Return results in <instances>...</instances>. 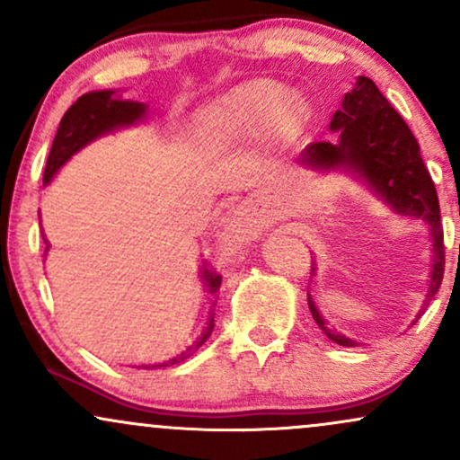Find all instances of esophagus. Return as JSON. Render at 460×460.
Masks as SVG:
<instances>
[{"mask_svg":"<svg viewBox=\"0 0 460 460\" xmlns=\"http://www.w3.org/2000/svg\"><path fill=\"white\" fill-rule=\"evenodd\" d=\"M234 225L235 229L244 235H252L260 229V220H257L255 208H252L251 200H244V203L237 205L234 212Z\"/></svg>","mask_w":460,"mask_h":460,"instance_id":"esophagus-1","label":"esophagus"}]
</instances>
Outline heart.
I'll return each instance as SVG.
<instances>
[{"instance_id": "obj_1", "label": "heart", "mask_w": 460, "mask_h": 460, "mask_svg": "<svg viewBox=\"0 0 460 460\" xmlns=\"http://www.w3.org/2000/svg\"><path fill=\"white\" fill-rule=\"evenodd\" d=\"M305 114V102L272 79L248 82L209 103L199 116L200 138L209 146H223L257 134L274 119L294 123Z\"/></svg>"}]
</instances>
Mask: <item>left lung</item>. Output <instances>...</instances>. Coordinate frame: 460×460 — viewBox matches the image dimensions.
I'll list each match as a JSON object with an SVG mask.
<instances>
[{
    "instance_id": "8db88e82",
    "label": "left lung",
    "mask_w": 460,
    "mask_h": 460,
    "mask_svg": "<svg viewBox=\"0 0 460 460\" xmlns=\"http://www.w3.org/2000/svg\"><path fill=\"white\" fill-rule=\"evenodd\" d=\"M331 140L311 142L300 153L298 166L314 172H344L357 179L394 214L426 223L432 240V270L426 298H432L443 279V226L435 183L420 155V145L383 97L376 84L358 75L355 88L346 93L341 110L332 114ZM315 266V263H314ZM315 272V268H311ZM315 324L340 346H361L355 337L335 329L320 314L311 294L307 296Z\"/></svg>"
}]
</instances>
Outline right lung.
Wrapping results in <instances>:
<instances>
[{"label": "right lung", "mask_w": 460, "mask_h": 460, "mask_svg": "<svg viewBox=\"0 0 460 460\" xmlns=\"http://www.w3.org/2000/svg\"><path fill=\"white\" fill-rule=\"evenodd\" d=\"M146 110H149V105L146 103L131 102V99H120V94H116V91H93V93L82 94V97H79L77 102L66 110V114L62 116L60 128L56 131L54 145H51L49 157H47V164H45L43 186H49V183L54 181V177L58 175V171H60V168L65 166V164L71 160L77 151H82L84 146L91 145L93 140L102 138L105 134H112L116 129L131 128V125H138L142 120H146ZM47 251H49V244L45 248V252ZM199 279L209 294V311H208V318L203 322V326H200V331L197 332V337H194L186 348H181V350L175 352V355L164 357L162 361L140 363L138 369L168 367V366H175V363L186 361L188 357H192L194 352H197L199 348L209 340V335H212L214 331V309H216V303H218V289H220V281H223V277L212 270H208V268L203 266L199 268Z\"/></svg>", "instance_id": "right-lung-1"}]
</instances>
